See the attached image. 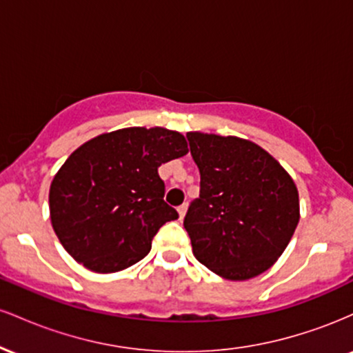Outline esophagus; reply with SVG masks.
<instances>
[{
    "label": "esophagus",
    "mask_w": 353,
    "mask_h": 353,
    "mask_svg": "<svg viewBox=\"0 0 353 353\" xmlns=\"http://www.w3.org/2000/svg\"><path fill=\"white\" fill-rule=\"evenodd\" d=\"M177 212H179V219L182 221V219H184V216H185V212H188V204L179 205V208H177Z\"/></svg>",
    "instance_id": "obj_1"
}]
</instances>
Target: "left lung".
<instances>
[{
	"mask_svg": "<svg viewBox=\"0 0 353 353\" xmlns=\"http://www.w3.org/2000/svg\"><path fill=\"white\" fill-rule=\"evenodd\" d=\"M201 192L184 228L197 261L229 281L265 272L301 219L289 172L261 145L236 136L188 132Z\"/></svg>",
	"mask_w": 353,
	"mask_h": 353,
	"instance_id": "8db88e82",
	"label": "left lung"
}]
</instances>
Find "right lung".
Wrapping results in <instances>:
<instances>
[{"label":"right lung","mask_w":353,"mask_h":353,"mask_svg":"<svg viewBox=\"0 0 353 353\" xmlns=\"http://www.w3.org/2000/svg\"><path fill=\"white\" fill-rule=\"evenodd\" d=\"M188 152L184 136L164 128L117 129L79 145L50 188L51 224L68 254L99 274L144 259L157 230L179 217L157 169Z\"/></svg>","instance_id":"add662e5"}]
</instances>
